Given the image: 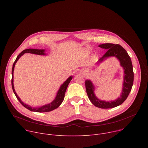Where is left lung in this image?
<instances>
[{
	"instance_id": "left-lung-1",
	"label": "left lung",
	"mask_w": 148,
	"mask_h": 148,
	"mask_svg": "<svg viewBox=\"0 0 148 148\" xmlns=\"http://www.w3.org/2000/svg\"><path fill=\"white\" fill-rule=\"evenodd\" d=\"M99 47L107 49V51L101 57L99 61H103L105 58L111 56H115L118 58L121 66L124 70V80L123 84V89L122 94L119 98L113 101H103L98 99L94 93V86L90 80H86L85 82L86 88L88 98L92 104L95 107L108 109L112 108L121 105L128 97L134 83V71L131 59L126 51L119 45H114L112 43H105L100 45Z\"/></svg>"
}]
</instances>
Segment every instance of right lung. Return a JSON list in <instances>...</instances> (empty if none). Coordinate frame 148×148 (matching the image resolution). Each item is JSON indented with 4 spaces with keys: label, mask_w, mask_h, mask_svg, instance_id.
<instances>
[{
    "label": "right lung",
    "mask_w": 148,
    "mask_h": 148,
    "mask_svg": "<svg viewBox=\"0 0 148 148\" xmlns=\"http://www.w3.org/2000/svg\"><path fill=\"white\" fill-rule=\"evenodd\" d=\"M32 53V54H38V55H45V50H38V49H26V50H23V51L21 52L17 56L16 60L14 61L13 64V67H12V87L13 92L15 94L17 99L20 102V103L22 104L24 107H25L26 108H27V110H29L31 111L37 112H46L51 111L55 110L56 108H58L61 105V103L62 102L63 100H64L66 90L67 88V87L69 86L70 82L72 79L73 77L71 76L64 83L62 84L61 87L60 88V89H59V90L57 92V96H56L55 99L52 102H51L49 104L43 105V106H42L41 107H38V108H32V107H30L29 105L24 103L22 101H21V99L19 98V97L17 96V94L16 93V92L14 91V86H13V71H14V68L15 64L16 63L17 61L19 59V58L22 55H23L25 53Z\"/></svg>",
    "instance_id": "add662e5"
}]
</instances>
